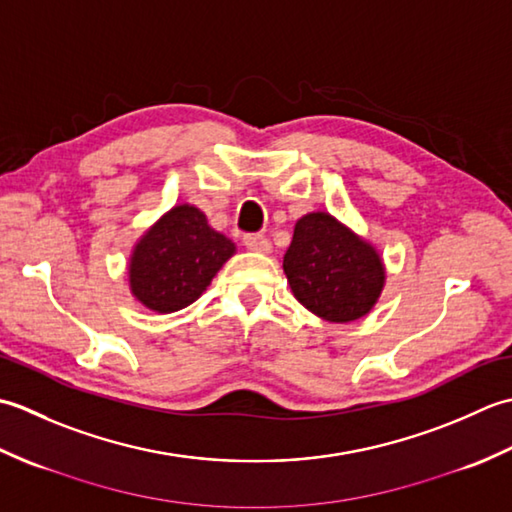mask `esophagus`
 <instances>
[{
	"mask_svg": "<svg viewBox=\"0 0 512 512\" xmlns=\"http://www.w3.org/2000/svg\"><path fill=\"white\" fill-rule=\"evenodd\" d=\"M244 246L248 250H255V253H270V242L266 235H259V233H248L244 235Z\"/></svg>",
	"mask_w": 512,
	"mask_h": 512,
	"instance_id": "34e87169",
	"label": "esophagus"
}]
</instances>
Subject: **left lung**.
<instances>
[{"label": "left lung", "instance_id": "obj_1", "mask_svg": "<svg viewBox=\"0 0 512 512\" xmlns=\"http://www.w3.org/2000/svg\"><path fill=\"white\" fill-rule=\"evenodd\" d=\"M284 273L301 306L330 323L365 317L385 286V268L374 246L321 211L295 224Z\"/></svg>", "mask_w": 512, "mask_h": 512}]
</instances>
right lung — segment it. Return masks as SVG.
Listing matches in <instances>:
<instances>
[{
	"label": "right lung",
	"mask_w": 512,
	"mask_h": 512,
	"mask_svg": "<svg viewBox=\"0 0 512 512\" xmlns=\"http://www.w3.org/2000/svg\"><path fill=\"white\" fill-rule=\"evenodd\" d=\"M233 253L235 244L213 231L200 209L173 206L136 244L129 288L149 310H182L202 295Z\"/></svg>",
	"instance_id": "obj_1"
}]
</instances>
